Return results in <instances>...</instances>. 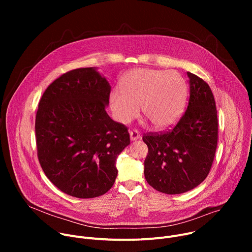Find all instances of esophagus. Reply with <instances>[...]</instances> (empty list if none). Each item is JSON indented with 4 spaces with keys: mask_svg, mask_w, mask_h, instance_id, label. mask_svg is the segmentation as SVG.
Returning a JSON list of instances; mask_svg holds the SVG:
<instances>
[{
    "mask_svg": "<svg viewBox=\"0 0 252 252\" xmlns=\"http://www.w3.org/2000/svg\"><path fill=\"white\" fill-rule=\"evenodd\" d=\"M129 136H130V140L134 141V140H137L140 138V133L137 130L133 129V130L129 131Z\"/></svg>",
    "mask_w": 252,
    "mask_h": 252,
    "instance_id": "34e87169",
    "label": "esophagus"
}]
</instances>
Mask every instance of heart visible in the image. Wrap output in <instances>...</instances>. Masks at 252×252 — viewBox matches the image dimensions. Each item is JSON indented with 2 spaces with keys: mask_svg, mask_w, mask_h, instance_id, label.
I'll return each instance as SVG.
<instances>
[{
  "mask_svg": "<svg viewBox=\"0 0 252 252\" xmlns=\"http://www.w3.org/2000/svg\"><path fill=\"white\" fill-rule=\"evenodd\" d=\"M122 92L110 94V107L114 119L127 125L139 113L152 126L163 129L172 126L182 115L187 83L175 70L137 68L124 76L120 83Z\"/></svg>",
  "mask_w": 252,
  "mask_h": 252,
  "instance_id": "heart-1",
  "label": "heart"
}]
</instances>
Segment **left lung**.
<instances>
[{
    "label": "left lung",
    "instance_id": "1",
    "mask_svg": "<svg viewBox=\"0 0 252 252\" xmlns=\"http://www.w3.org/2000/svg\"><path fill=\"white\" fill-rule=\"evenodd\" d=\"M188 110L169 131L142 137L149 148L145 176L155 189L179 194L193 189L207 176L218 146V112L209 86L188 71Z\"/></svg>",
    "mask_w": 252,
    "mask_h": 252
}]
</instances>
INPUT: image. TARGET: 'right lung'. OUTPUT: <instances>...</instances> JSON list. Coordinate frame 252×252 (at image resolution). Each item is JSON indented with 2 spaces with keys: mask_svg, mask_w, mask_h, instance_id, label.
Listing matches in <instances>:
<instances>
[{
  "mask_svg": "<svg viewBox=\"0 0 252 252\" xmlns=\"http://www.w3.org/2000/svg\"><path fill=\"white\" fill-rule=\"evenodd\" d=\"M111 85L97 67L77 68L54 81L35 117L41 166L63 192L78 198L104 194L118 175L127 128L106 114Z\"/></svg>",
  "mask_w": 252,
  "mask_h": 252,
  "instance_id": "1",
  "label": "right lung"
}]
</instances>
